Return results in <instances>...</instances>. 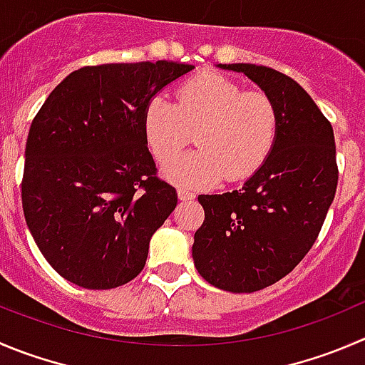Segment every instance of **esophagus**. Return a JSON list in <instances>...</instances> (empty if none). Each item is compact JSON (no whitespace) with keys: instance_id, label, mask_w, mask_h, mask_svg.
Returning <instances> with one entry per match:
<instances>
[{"instance_id":"34e87169","label":"esophagus","mask_w":365,"mask_h":365,"mask_svg":"<svg viewBox=\"0 0 365 365\" xmlns=\"http://www.w3.org/2000/svg\"><path fill=\"white\" fill-rule=\"evenodd\" d=\"M177 197H179L180 200H193L195 199V193L190 192L188 188H179L177 190Z\"/></svg>"}]
</instances>
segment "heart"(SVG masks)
<instances>
[{
	"mask_svg": "<svg viewBox=\"0 0 365 365\" xmlns=\"http://www.w3.org/2000/svg\"><path fill=\"white\" fill-rule=\"evenodd\" d=\"M177 103L154 96L143 113V134L155 159L168 163L197 133L199 151L165 166L179 186L244 180L269 158L277 136V109L269 95L245 91L218 73L197 75L177 89Z\"/></svg>",
	"mask_w": 365,
	"mask_h": 365,
	"instance_id": "obj_1",
	"label": "heart"
}]
</instances>
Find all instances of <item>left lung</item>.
I'll return each mask as SVG.
<instances>
[{"label": "left lung", "mask_w": 365, "mask_h": 365, "mask_svg": "<svg viewBox=\"0 0 365 365\" xmlns=\"http://www.w3.org/2000/svg\"><path fill=\"white\" fill-rule=\"evenodd\" d=\"M242 73L270 96L277 136L269 158L240 190L199 195L204 224L192 256L200 276L227 292H256L307 256L339 180L333 128L290 76L255 64H217Z\"/></svg>", "instance_id": "1"}]
</instances>
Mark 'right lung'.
Returning a JSON list of instances; mask_svg holds the SVG:
<instances>
[{"label":"right lung","instance_id":"obj_1","mask_svg":"<svg viewBox=\"0 0 365 365\" xmlns=\"http://www.w3.org/2000/svg\"><path fill=\"white\" fill-rule=\"evenodd\" d=\"M192 69L172 61L81 68L34 118L24 218L46 262L73 284L116 289L143 270L152 235L177 206L175 188L155 177L143 113Z\"/></svg>","mask_w":365,"mask_h":365}]
</instances>
